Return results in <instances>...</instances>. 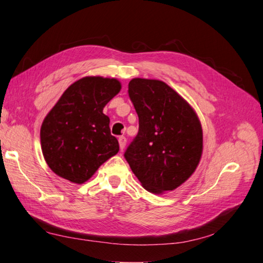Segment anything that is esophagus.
<instances>
[{
  "label": "esophagus",
  "instance_id": "34e87169",
  "mask_svg": "<svg viewBox=\"0 0 263 263\" xmlns=\"http://www.w3.org/2000/svg\"><path fill=\"white\" fill-rule=\"evenodd\" d=\"M119 143H120L121 150L124 149L125 144H126V138H125V137H120V138H119Z\"/></svg>",
  "mask_w": 263,
  "mask_h": 263
}]
</instances>
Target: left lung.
I'll return each mask as SVG.
<instances>
[{"instance_id": "8db88e82", "label": "left lung", "mask_w": 263, "mask_h": 263, "mask_svg": "<svg viewBox=\"0 0 263 263\" xmlns=\"http://www.w3.org/2000/svg\"><path fill=\"white\" fill-rule=\"evenodd\" d=\"M128 96L139 131L124 157L147 191H173L191 176L202 155V127L193 108L160 80L135 78Z\"/></svg>"}]
</instances>
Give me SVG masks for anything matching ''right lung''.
Masks as SVG:
<instances>
[{"instance_id": "add662e5", "label": "right lung", "mask_w": 263, "mask_h": 263, "mask_svg": "<svg viewBox=\"0 0 263 263\" xmlns=\"http://www.w3.org/2000/svg\"><path fill=\"white\" fill-rule=\"evenodd\" d=\"M114 78L85 77L66 89L41 127L44 158L55 174L82 184L119 153L103 109L121 90Z\"/></svg>"}]
</instances>
